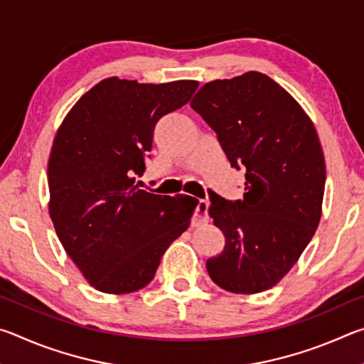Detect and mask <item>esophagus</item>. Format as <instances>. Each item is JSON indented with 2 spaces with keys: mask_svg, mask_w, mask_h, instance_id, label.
Returning <instances> with one entry per match:
<instances>
[{
  "mask_svg": "<svg viewBox=\"0 0 364 364\" xmlns=\"http://www.w3.org/2000/svg\"><path fill=\"white\" fill-rule=\"evenodd\" d=\"M208 202L200 199L197 202L196 205V218H194V223H205L208 221Z\"/></svg>",
  "mask_w": 364,
  "mask_h": 364,
  "instance_id": "34e87169",
  "label": "esophagus"
}]
</instances>
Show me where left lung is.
I'll return each instance as SVG.
<instances>
[{
	"instance_id": "left-lung-1",
	"label": "left lung",
	"mask_w": 364,
	"mask_h": 364,
	"mask_svg": "<svg viewBox=\"0 0 364 364\" xmlns=\"http://www.w3.org/2000/svg\"><path fill=\"white\" fill-rule=\"evenodd\" d=\"M191 107L217 133L231 167L245 168L242 199L210 193L208 213L226 244L207 260L208 274L228 292L267 291L297 263L321 218L326 165L315 125L260 72L205 83Z\"/></svg>"
}]
</instances>
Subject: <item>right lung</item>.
Here are the masks:
<instances>
[{
  "label": "right lung",
  "mask_w": 364,
  "mask_h": 364,
  "mask_svg": "<svg viewBox=\"0 0 364 364\" xmlns=\"http://www.w3.org/2000/svg\"><path fill=\"white\" fill-rule=\"evenodd\" d=\"M197 86L110 77L60 123L48 162L49 215L97 291L130 294L149 284L165 250L188 230L199 200L147 193L134 178L146 170L156 123L188 104Z\"/></svg>",
  "instance_id": "obj_1"
}]
</instances>
